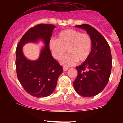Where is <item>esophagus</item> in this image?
<instances>
[{"mask_svg": "<svg viewBox=\"0 0 123 123\" xmlns=\"http://www.w3.org/2000/svg\"><path fill=\"white\" fill-rule=\"evenodd\" d=\"M69 68H66V67H63V71H66L67 70H68Z\"/></svg>", "mask_w": 123, "mask_h": 123, "instance_id": "1", "label": "esophagus"}]
</instances>
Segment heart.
Segmentation results:
<instances>
[{
	"label": "heart",
	"mask_w": 123,
	"mask_h": 123,
	"mask_svg": "<svg viewBox=\"0 0 123 123\" xmlns=\"http://www.w3.org/2000/svg\"><path fill=\"white\" fill-rule=\"evenodd\" d=\"M49 45L52 55L57 60L62 57L66 50L68 54L61 60V63L65 66H70L77 61L83 62L88 58L92 40L88 33L70 29L60 32L57 39H51Z\"/></svg>",
	"instance_id": "1"
}]
</instances>
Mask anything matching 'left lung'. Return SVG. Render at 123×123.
<instances>
[{
    "mask_svg": "<svg viewBox=\"0 0 123 123\" xmlns=\"http://www.w3.org/2000/svg\"><path fill=\"white\" fill-rule=\"evenodd\" d=\"M84 29L92 40L91 51L88 58L76 66L77 77L73 85L80 95L91 97L105 88L111 75L112 60L109 45L97 29L88 24L76 25Z\"/></svg>",
    "mask_w": 123,
    "mask_h": 123,
    "instance_id": "obj_1",
    "label": "left lung"
}]
</instances>
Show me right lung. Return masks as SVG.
I'll use <instances>...</instances> for the list:
<instances>
[{
    "instance_id": "add662e5",
    "label": "right lung",
    "mask_w": 123,
    "mask_h": 123,
    "mask_svg": "<svg viewBox=\"0 0 123 123\" xmlns=\"http://www.w3.org/2000/svg\"><path fill=\"white\" fill-rule=\"evenodd\" d=\"M55 26L52 24H38L31 28L23 35L17 47L16 71L18 79L25 91L37 98L48 97L54 91L57 80L62 73V66L52 57L49 42ZM43 40L45 46L39 58L31 61L22 51L25 43Z\"/></svg>"
}]
</instances>
